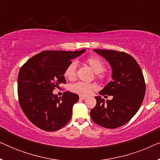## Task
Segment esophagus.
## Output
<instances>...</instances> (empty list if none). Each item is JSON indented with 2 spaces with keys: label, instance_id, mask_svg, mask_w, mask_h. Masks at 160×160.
<instances>
[{
  "label": "esophagus",
  "instance_id": "1",
  "mask_svg": "<svg viewBox=\"0 0 160 160\" xmlns=\"http://www.w3.org/2000/svg\"><path fill=\"white\" fill-rule=\"evenodd\" d=\"M79 98L81 100H85V99H87V97H84V96H80Z\"/></svg>",
  "mask_w": 160,
  "mask_h": 160
}]
</instances>
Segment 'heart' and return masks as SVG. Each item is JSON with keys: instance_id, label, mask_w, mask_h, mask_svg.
I'll list each match as a JSON object with an SVG mask.
<instances>
[{"instance_id": "b5f03b06", "label": "heart", "mask_w": 160, "mask_h": 160, "mask_svg": "<svg viewBox=\"0 0 160 160\" xmlns=\"http://www.w3.org/2000/svg\"><path fill=\"white\" fill-rule=\"evenodd\" d=\"M86 62L91 68L96 73V76L100 80H104L107 77L106 72L104 71L105 63L98 56H92L87 59ZM76 68H77V63L76 61H71L64 71V76L68 79L73 80L76 77ZM96 86L94 84H89L78 82L75 84H71V90L73 92L77 93L80 95L87 96L90 95L92 92L95 89Z\"/></svg>"}]
</instances>
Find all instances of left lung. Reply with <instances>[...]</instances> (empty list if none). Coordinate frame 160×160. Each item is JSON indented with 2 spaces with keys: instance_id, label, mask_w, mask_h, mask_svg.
<instances>
[{
  "instance_id": "1",
  "label": "left lung",
  "mask_w": 160,
  "mask_h": 160,
  "mask_svg": "<svg viewBox=\"0 0 160 160\" xmlns=\"http://www.w3.org/2000/svg\"><path fill=\"white\" fill-rule=\"evenodd\" d=\"M106 58L112 68L113 80L100 92L113 99L95 97L96 106L90 111L92 121L105 128H119L128 122L143 102L146 83L138 63L130 54L115 50L94 49Z\"/></svg>"
}]
</instances>
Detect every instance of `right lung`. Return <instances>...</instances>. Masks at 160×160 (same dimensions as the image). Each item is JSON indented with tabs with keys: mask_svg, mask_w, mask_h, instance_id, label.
I'll return each mask as SVG.
<instances>
[{
	"mask_svg": "<svg viewBox=\"0 0 160 160\" xmlns=\"http://www.w3.org/2000/svg\"><path fill=\"white\" fill-rule=\"evenodd\" d=\"M86 51H43L29 59L19 70L17 93L20 107L34 125L45 131L58 130L71 119L78 95L65 92L54 95L59 84H65L64 71L73 58Z\"/></svg>",
	"mask_w": 160,
	"mask_h": 160,
	"instance_id": "right-lung-1",
	"label": "right lung"
}]
</instances>
